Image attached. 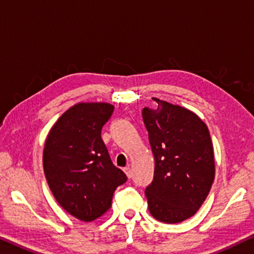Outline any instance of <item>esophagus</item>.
Masks as SVG:
<instances>
[{"mask_svg": "<svg viewBox=\"0 0 254 254\" xmlns=\"http://www.w3.org/2000/svg\"><path fill=\"white\" fill-rule=\"evenodd\" d=\"M124 173H126L128 179L132 178V170H131L130 167H126V168H124Z\"/></svg>", "mask_w": 254, "mask_h": 254, "instance_id": "esophagus-1", "label": "esophagus"}]
</instances>
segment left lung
I'll use <instances>...</instances> for the list:
<instances>
[{"label": "left lung", "instance_id": "obj_1", "mask_svg": "<svg viewBox=\"0 0 254 254\" xmlns=\"http://www.w3.org/2000/svg\"><path fill=\"white\" fill-rule=\"evenodd\" d=\"M155 100L157 108L142 110L155 157L154 180L144 193L155 219L176 224L194 215L209 194L215 179L214 148L198 115Z\"/></svg>", "mask_w": 254, "mask_h": 254}]
</instances>
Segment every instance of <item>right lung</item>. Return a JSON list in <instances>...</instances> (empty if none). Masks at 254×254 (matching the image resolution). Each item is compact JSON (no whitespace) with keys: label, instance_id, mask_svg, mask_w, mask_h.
I'll list each match as a JSON object with an SVG mask.
<instances>
[{"label":"right lung","instance_id":"1","mask_svg":"<svg viewBox=\"0 0 254 254\" xmlns=\"http://www.w3.org/2000/svg\"><path fill=\"white\" fill-rule=\"evenodd\" d=\"M114 111L107 103H79L62 114L48 133L43 165L48 187L64 210L82 221L111 208L119 185L127 182L114 166L102 128Z\"/></svg>","mask_w":254,"mask_h":254}]
</instances>
